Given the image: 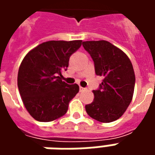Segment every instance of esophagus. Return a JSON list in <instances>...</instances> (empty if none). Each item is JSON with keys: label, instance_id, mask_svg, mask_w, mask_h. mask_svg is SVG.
Here are the masks:
<instances>
[{"label": "esophagus", "instance_id": "34e87169", "mask_svg": "<svg viewBox=\"0 0 155 155\" xmlns=\"http://www.w3.org/2000/svg\"><path fill=\"white\" fill-rule=\"evenodd\" d=\"M84 91V88L80 86V91H81V92H82V91Z\"/></svg>", "mask_w": 155, "mask_h": 155}]
</instances>
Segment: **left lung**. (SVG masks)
Segmentation results:
<instances>
[{"mask_svg":"<svg viewBox=\"0 0 155 155\" xmlns=\"http://www.w3.org/2000/svg\"><path fill=\"white\" fill-rule=\"evenodd\" d=\"M83 47L91 54L97 75L104 77L94 98L85 105L87 114L94 120L110 123L123 115L132 101L135 75L125 53L106 41H84Z\"/></svg>","mask_w":155,"mask_h":155,"instance_id":"8db88e82","label":"left lung"}]
</instances>
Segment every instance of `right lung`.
I'll return each instance as SVG.
<instances>
[{"label": "right lung", "instance_id": "add662e5", "mask_svg": "<svg viewBox=\"0 0 155 155\" xmlns=\"http://www.w3.org/2000/svg\"><path fill=\"white\" fill-rule=\"evenodd\" d=\"M81 44L82 41H46L23 59L18 71V89L25 109L37 121L50 122L63 116L79 92L77 84H66L61 76Z\"/></svg>", "mask_w": 155, "mask_h": 155}]
</instances>
